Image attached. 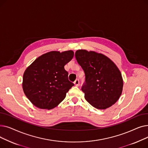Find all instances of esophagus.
Wrapping results in <instances>:
<instances>
[{
	"label": "esophagus",
	"mask_w": 148,
	"mask_h": 148,
	"mask_svg": "<svg viewBox=\"0 0 148 148\" xmlns=\"http://www.w3.org/2000/svg\"><path fill=\"white\" fill-rule=\"evenodd\" d=\"M74 84L75 86H79V84H80V82H79V80H75L74 81Z\"/></svg>",
	"instance_id": "esophagus-1"
}]
</instances>
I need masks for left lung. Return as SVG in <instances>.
<instances>
[{
	"mask_svg": "<svg viewBox=\"0 0 148 148\" xmlns=\"http://www.w3.org/2000/svg\"><path fill=\"white\" fill-rule=\"evenodd\" d=\"M75 56L85 74L82 90L87 101L100 110L115 104L122 94L123 84L118 66L110 59L95 51L78 50Z\"/></svg>",
	"mask_w": 148,
	"mask_h": 148,
	"instance_id": "8db88e82",
	"label": "left lung"
}]
</instances>
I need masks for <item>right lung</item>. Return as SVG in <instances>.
I'll list each match as a JSON object with an SVG mask.
<instances>
[{"mask_svg":"<svg viewBox=\"0 0 148 148\" xmlns=\"http://www.w3.org/2000/svg\"><path fill=\"white\" fill-rule=\"evenodd\" d=\"M74 51H51L36 58L23 74L25 94L36 107L50 110L63 101L74 83L68 80L64 66L74 57Z\"/></svg>","mask_w":148,"mask_h":148,"instance_id":"right-lung-1","label":"right lung"}]
</instances>
